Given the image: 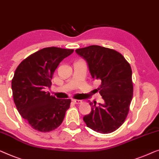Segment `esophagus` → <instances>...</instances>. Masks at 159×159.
<instances>
[{
	"instance_id": "1",
	"label": "esophagus",
	"mask_w": 159,
	"mask_h": 159,
	"mask_svg": "<svg viewBox=\"0 0 159 159\" xmlns=\"http://www.w3.org/2000/svg\"><path fill=\"white\" fill-rule=\"evenodd\" d=\"M73 102H75V104H80V103H82V101L80 100H72Z\"/></svg>"
}]
</instances>
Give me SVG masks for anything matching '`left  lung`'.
Here are the masks:
<instances>
[{
	"instance_id": "8db88e82",
	"label": "left lung",
	"mask_w": 159,
	"mask_h": 159,
	"mask_svg": "<svg viewBox=\"0 0 159 159\" xmlns=\"http://www.w3.org/2000/svg\"><path fill=\"white\" fill-rule=\"evenodd\" d=\"M87 64L92 77L101 81L98 89L105 102H89L91 112L83 117L96 132L110 133L124 123L133 98L132 70L119 52L98 45L75 50Z\"/></svg>"
}]
</instances>
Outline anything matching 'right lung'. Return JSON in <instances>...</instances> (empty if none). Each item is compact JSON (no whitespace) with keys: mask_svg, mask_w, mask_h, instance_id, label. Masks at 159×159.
<instances>
[{"mask_svg":"<svg viewBox=\"0 0 159 159\" xmlns=\"http://www.w3.org/2000/svg\"><path fill=\"white\" fill-rule=\"evenodd\" d=\"M73 49L47 47L30 55L15 71L11 82L13 101L19 114L34 129L49 132L62 123L70 99H57L45 89L52 86L55 70Z\"/></svg>","mask_w":159,"mask_h":159,"instance_id":"obj_1","label":"right lung"}]
</instances>
